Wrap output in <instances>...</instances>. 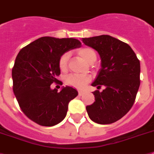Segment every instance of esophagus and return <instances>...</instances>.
<instances>
[{
	"mask_svg": "<svg viewBox=\"0 0 154 154\" xmlns=\"http://www.w3.org/2000/svg\"><path fill=\"white\" fill-rule=\"evenodd\" d=\"M83 91H79V96H82V94H83Z\"/></svg>",
	"mask_w": 154,
	"mask_h": 154,
	"instance_id": "obj_1",
	"label": "esophagus"
}]
</instances>
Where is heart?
<instances>
[{
    "mask_svg": "<svg viewBox=\"0 0 154 154\" xmlns=\"http://www.w3.org/2000/svg\"><path fill=\"white\" fill-rule=\"evenodd\" d=\"M78 54L85 62L87 63H94L97 59L96 52L90 47H83L78 51ZM70 59V53H64L60 56L58 61L60 69L62 72H66L68 68V62ZM91 78V76L87 75H79V74H70L66 76L65 82L68 85L75 88H83L90 81Z\"/></svg>",
    "mask_w": 154,
    "mask_h": 154,
    "instance_id": "b5f03b06",
    "label": "heart"
}]
</instances>
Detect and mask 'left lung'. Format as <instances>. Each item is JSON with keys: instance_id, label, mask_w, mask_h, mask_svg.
Segmentation results:
<instances>
[{"instance_id": "8db88e82", "label": "left lung", "mask_w": 154, "mask_h": 154, "mask_svg": "<svg viewBox=\"0 0 154 154\" xmlns=\"http://www.w3.org/2000/svg\"><path fill=\"white\" fill-rule=\"evenodd\" d=\"M85 45L98 52L101 68L93 86L95 101L86 107L95 123L109 124L128 113L134 105L140 86V62L130 45L109 35L82 38Z\"/></svg>"}]
</instances>
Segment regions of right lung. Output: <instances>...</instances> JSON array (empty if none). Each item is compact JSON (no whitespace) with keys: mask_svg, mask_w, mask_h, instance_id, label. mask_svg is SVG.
I'll return each instance as SVG.
<instances>
[{"mask_svg":"<svg viewBox=\"0 0 154 154\" xmlns=\"http://www.w3.org/2000/svg\"><path fill=\"white\" fill-rule=\"evenodd\" d=\"M81 45L75 38L42 37L18 53L11 71L13 92L21 110L30 120L51 127L65 118L68 103L78 92L71 86L57 92L50 86L53 82L62 84L57 79L60 74V56Z\"/></svg>","mask_w":154,"mask_h":154,"instance_id":"1","label":"right lung"}]
</instances>
